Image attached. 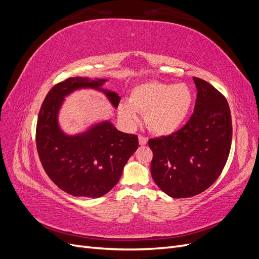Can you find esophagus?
Returning <instances> with one entry per match:
<instances>
[{"instance_id":"34e87169","label":"esophagus","mask_w":259,"mask_h":259,"mask_svg":"<svg viewBox=\"0 0 259 259\" xmlns=\"http://www.w3.org/2000/svg\"><path fill=\"white\" fill-rule=\"evenodd\" d=\"M138 139H139V144L142 145V146L147 145V143H148V138H147L146 136H144V135H139V136H138Z\"/></svg>"}]
</instances>
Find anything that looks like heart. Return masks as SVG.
Listing matches in <instances>:
<instances>
[{
	"label": "heart",
	"mask_w": 259,
	"mask_h": 259,
	"mask_svg": "<svg viewBox=\"0 0 259 259\" xmlns=\"http://www.w3.org/2000/svg\"><path fill=\"white\" fill-rule=\"evenodd\" d=\"M194 96L186 84L150 81L133 89L130 104L120 106L119 113L127 123H135L137 114H146V124L154 134L170 135L187 120Z\"/></svg>",
	"instance_id": "1"
}]
</instances>
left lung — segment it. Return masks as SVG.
<instances>
[{
    "mask_svg": "<svg viewBox=\"0 0 259 259\" xmlns=\"http://www.w3.org/2000/svg\"><path fill=\"white\" fill-rule=\"evenodd\" d=\"M198 94L194 111L168 136L149 139L151 175L171 198H190L213 185L226 165L232 140L228 101L206 81L193 77Z\"/></svg>",
    "mask_w": 259,
    "mask_h": 259,
    "instance_id": "obj_1",
    "label": "left lung"
}]
</instances>
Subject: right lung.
Masks as SVG:
<instances>
[{
    "instance_id": "right-lung-1",
    "label": "right lung",
    "mask_w": 259,
    "mask_h": 259,
    "mask_svg": "<svg viewBox=\"0 0 259 259\" xmlns=\"http://www.w3.org/2000/svg\"><path fill=\"white\" fill-rule=\"evenodd\" d=\"M106 81L69 77L53 86L38 112L35 140L42 166L55 185L73 197L99 198L110 191L138 148L137 135L117 131L110 122L77 136H67L58 126L57 114L66 95L82 88L101 90ZM104 92L114 107L119 106L116 93Z\"/></svg>"
}]
</instances>
